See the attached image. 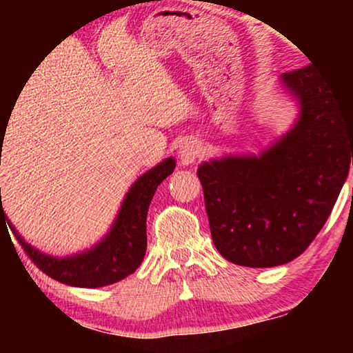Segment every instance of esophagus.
I'll list each match as a JSON object with an SVG mask.
<instances>
[{
    "label": "esophagus",
    "instance_id": "34e87169",
    "mask_svg": "<svg viewBox=\"0 0 353 353\" xmlns=\"http://www.w3.org/2000/svg\"><path fill=\"white\" fill-rule=\"evenodd\" d=\"M201 156V144L194 139L184 141L179 145V159L182 165H190L197 161Z\"/></svg>",
    "mask_w": 353,
    "mask_h": 353
}]
</instances>
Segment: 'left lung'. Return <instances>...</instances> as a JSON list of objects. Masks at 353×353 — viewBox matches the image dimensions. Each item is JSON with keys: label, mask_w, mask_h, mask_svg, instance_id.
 <instances>
[{"label": "left lung", "mask_w": 353, "mask_h": 353, "mask_svg": "<svg viewBox=\"0 0 353 353\" xmlns=\"http://www.w3.org/2000/svg\"><path fill=\"white\" fill-rule=\"evenodd\" d=\"M281 79L301 108L294 128L261 156H228L197 169L214 245L237 265L275 267L299 257L353 165V99L312 64Z\"/></svg>", "instance_id": "8db88e82"}]
</instances>
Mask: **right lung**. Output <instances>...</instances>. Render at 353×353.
I'll use <instances>...</instances> for the list:
<instances>
[{
    "label": "right lung",
    "mask_w": 353,
    "mask_h": 353,
    "mask_svg": "<svg viewBox=\"0 0 353 353\" xmlns=\"http://www.w3.org/2000/svg\"><path fill=\"white\" fill-rule=\"evenodd\" d=\"M174 168L176 161L168 157L156 168L143 174L125 194V199L108 236L92 249L71 257H52L24 242V239L16 232L13 224L6 219L3 205H0V224L8 222L24 252L30 255L39 270L54 281L72 287H88V289L109 285L131 275L143 262L145 245H148L145 217H148L149 204L157 185L165 177L171 176Z\"/></svg>",
    "instance_id": "add662e5"
}]
</instances>
